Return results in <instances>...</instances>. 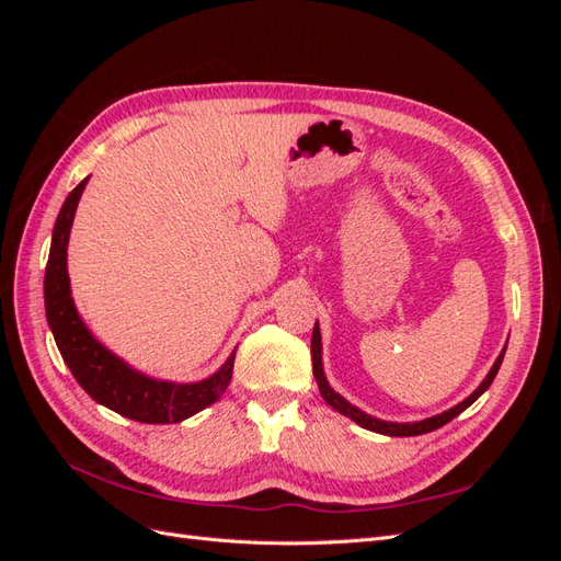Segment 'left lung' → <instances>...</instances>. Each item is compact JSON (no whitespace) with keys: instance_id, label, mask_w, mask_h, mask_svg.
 I'll use <instances>...</instances> for the list:
<instances>
[{"instance_id":"1","label":"left lung","mask_w":561,"mask_h":561,"mask_svg":"<svg viewBox=\"0 0 561 561\" xmlns=\"http://www.w3.org/2000/svg\"><path fill=\"white\" fill-rule=\"evenodd\" d=\"M320 348H322V344H320V328H318V322H316V325H313V336H311V355H313V377H316V381H318L322 400H325L330 407H334V410H336L339 414H344V416L353 419L355 423H358V426H363V428H367V431L381 433V435H390V437H412V435H423V433H431V431L443 428L445 423H449L454 416H458L463 410H468V407H470L474 400H478V398L484 393V390L491 386V381H494L496 375H499V367H501L503 355H505V351H501V355L496 358L494 367L489 369L486 379L478 386V390H474V393H470L463 402H458L456 407H451V410H447V412H443V414H437V416H431V419L414 421V423H393V421H381V419H375V416L365 414L363 410H358V407L351 404L348 400H344L342 396H339L334 388H330V383H328V379H325V371H322Z\"/></svg>"}]
</instances>
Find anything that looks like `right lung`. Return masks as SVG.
<instances>
[{
    "label": "right lung",
    "instance_id": "right-lung-1",
    "mask_svg": "<svg viewBox=\"0 0 561 561\" xmlns=\"http://www.w3.org/2000/svg\"><path fill=\"white\" fill-rule=\"evenodd\" d=\"M87 182L89 178L81 180L62 203L44 276L46 320L58 351L79 386L112 412L140 423H178L190 419L225 393L231 381L236 351L208 379L196 383L159 381L128 367L87 330L75 309L70 276H67V241Z\"/></svg>",
    "mask_w": 561,
    "mask_h": 561
}]
</instances>
